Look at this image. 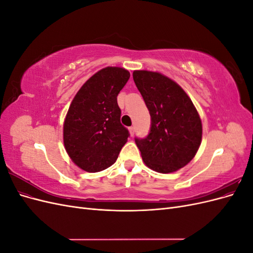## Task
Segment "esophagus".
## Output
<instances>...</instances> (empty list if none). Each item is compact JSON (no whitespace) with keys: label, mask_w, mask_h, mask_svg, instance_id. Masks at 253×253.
<instances>
[{"label":"esophagus","mask_w":253,"mask_h":253,"mask_svg":"<svg viewBox=\"0 0 253 253\" xmlns=\"http://www.w3.org/2000/svg\"><path fill=\"white\" fill-rule=\"evenodd\" d=\"M128 131H129V134H131V136H134V134H135V127L134 126L128 127Z\"/></svg>","instance_id":"obj_1"}]
</instances>
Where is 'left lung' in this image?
<instances>
[{
	"label": "left lung",
	"instance_id": "1",
	"mask_svg": "<svg viewBox=\"0 0 253 253\" xmlns=\"http://www.w3.org/2000/svg\"><path fill=\"white\" fill-rule=\"evenodd\" d=\"M133 79L151 115V128L135 138L143 163L159 173H172L188 165L202 142L203 126L193 102L167 76L134 71Z\"/></svg>",
	"mask_w": 253,
	"mask_h": 253
}]
</instances>
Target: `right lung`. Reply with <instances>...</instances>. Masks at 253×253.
I'll return each instance as SVG.
<instances>
[{
  "label": "right lung",
  "mask_w": 253,
  "mask_h": 253,
  "mask_svg": "<svg viewBox=\"0 0 253 253\" xmlns=\"http://www.w3.org/2000/svg\"><path fill=\"white\" fill-rule=\"evenodd\" d=\"M128 78L129 73L122 67L102 68L73 99L63 125V142L68 156L84 171L108 169L127 141L117 96Z\"/></svg>",
  "instance_id": "obj_1"
}]
</instances>
